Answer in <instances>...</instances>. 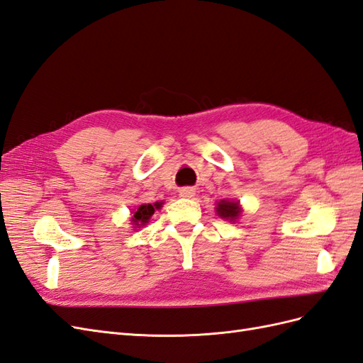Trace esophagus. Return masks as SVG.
<instances>
[{
  "label": "esophagus",
  "instance_id": "obj_1",
  "mask_svg": "<svg viewBox=\"0 0 363 363\" xmlns=\"http://www.w3.org/2000/svg\"><path fill=\"white\" fill-rule=\"evenodd\" d=\"M180 196H182V199H194L195 189L189 188V186H186V188L180 189Z\"/></svg>",
  "mask_w": 363,
  "mask_h": 363
}]
</instances>
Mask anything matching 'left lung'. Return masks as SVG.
Segmentation results:
<instances>
[{"mask_svg": "<svg viewBox=\"0 0 363 363\" xmlns=\"http://www.w3.org/2000/svg\"><path fill=\"white\" fill-rule=\"evenodd\" d=\"M216 213L224 219H228V221H236L240 213H242V208H240L239 201L221 200L216 204Z\"/></svg>", "mask_w": 363, "mask_h": 363, "instance_id": "1", "label": "left lung"}]
</instances>
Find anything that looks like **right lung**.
Masks as SVG:
<instances>
[{
	"instance_id": "right-lung-1",
	"label": "right lung",
	"mask_w": 363,
	"mask_h": 363,
	"mask_svg": "<svg viewBox=\"0 0 363 363\" xmlns=\"http://www.w3.org/2000/svg\"><path fill=\"white\" fill-rule=\"evenodd\" d=\"M159 204L156 203L155 206H151V204H140L136 211L133 212V216H131V224L135 225V228L138 227H142V225H145L148 221H150V218L152 216V213H155V207L156 208H159L157 207Z\"/></svg>"
}]
</instances>
